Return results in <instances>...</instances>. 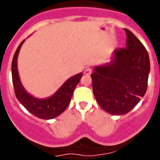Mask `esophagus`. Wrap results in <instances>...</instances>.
Masks as SVG:
<instances>
[{"label":"esophagus","instance_id":"1","mask_svg":"<svg viewBox=\"0 0 160 160\" xmlns=\"http://www.w3.org/2000/svg\"><path fill=\"white\" fill-rule=\"evenodd\" d=\"M91 73H92V70H91V68L90 67H87V69L84 70V73L85 74H87V75H88V74H90Z\"/></svg>","mask_w":160,"mask_h":160}]
</instances>
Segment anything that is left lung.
I'll list each match as a JSON object with an SVG mask.
<instances>
[{
	"instance_id": "8db88e82",
	"label": "left lung",
	"mask_w": 160,
	"mask_h": 160,
	"mask_svg": "<svg viewBox=\"0 0 160 160\" xmlns=\"http://www.w3.org/2000/svg\"><path fill=\"white\" fill-rule=\"evenodd\" d=\"M127 33V46L114 50L113 62L94 68L91 73L96 101L111 114L131 111L147 91L150 72L149 55L131 31Z\"/></svg>"
}]
</instances>
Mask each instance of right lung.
<instances>
[{"mask_svg": "<svg viewBox=\"0 0 160 160\" xmlns=\"http://www.w3.org/2000/svg\"><path fill=\"white\" fill-rule=\"evenodd\" d=\"M24 42L25 40L22 41L17 49L12 62V78L15 95L25 108L34 116L43 119L56 118L62 114L70 104L74 89L82 77V73H78L68 79L57 92L49 98H35L25 91L18 75L17 60L19 50Z\"/></svg>", "mask_w": 160, "mask_h": 160, "instance_id": "obj_1", "label": "right lung"}]
</instances>
